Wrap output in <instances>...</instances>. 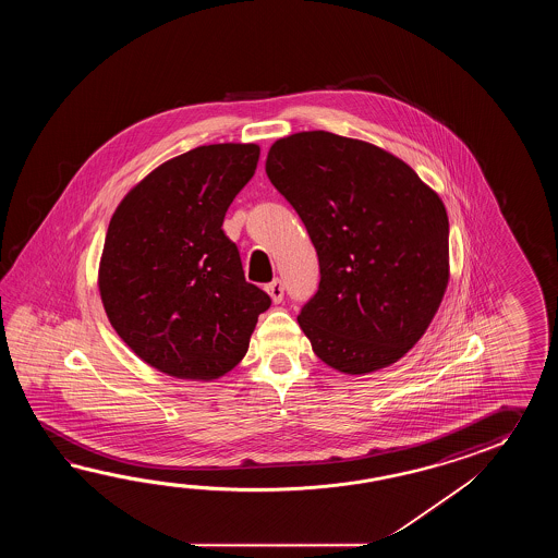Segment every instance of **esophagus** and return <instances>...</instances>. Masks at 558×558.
<instances>
[{
    "label": "esophagus",
    "instance_id": "34e87169",
    "mask_svg": "<svg viewBox=\"0 0 558 558\" xmlns=\"http://www.w3.org/2000/svg\"><path fill=\"white\" fill-rule=\"evenodd\" d=\"M265 289H267L269 296L274 299V303H281V301H283L284 289L283 283H281V279H274V281L267 284Z\"/></svg>",
    "mask_w": 558,
    "mask_h": 558
}]
</instances>
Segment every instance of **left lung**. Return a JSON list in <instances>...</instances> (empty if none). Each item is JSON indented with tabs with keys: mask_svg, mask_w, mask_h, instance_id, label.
<instances>
[{
	"mask_svg": "<svg viewBox=\"0 0 558 558\" xmlns=\"http://www.w3.org/2000/svg\"><path fill=\"white\" fill-rule=\"evenodd\" d=\"M265 171L319 257V289L296 317L315 355L349 375L399 361L449 283L439 195L395 155L329 131L275 142Z\"/></svg>",
	"mask_w": 558,
	"mask_h": 558,
	"instance_id": "1",
	"label": "left lung"
}]
</instances>
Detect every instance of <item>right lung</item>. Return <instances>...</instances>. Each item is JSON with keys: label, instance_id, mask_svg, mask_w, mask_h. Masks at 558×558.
Segmentation results:
<instances>
[{"label": "right lung", "instance_id": "1", "mask_svg": "<svg viewBox=\"0 0 558 558\" xmlns=\"http://www.w3.org/2000/svg\"><path fill=\"white\" fill-rule=\"evenodd\" d=\"M257 161L255 143L195 147L151 171L109 221L99 265L107 317L135 355L171 377L226 375L271 305L245 281L238 245L223 233Z\"/></svg>", "mask_w": 558, "mask_h": 558}]
</instances>
